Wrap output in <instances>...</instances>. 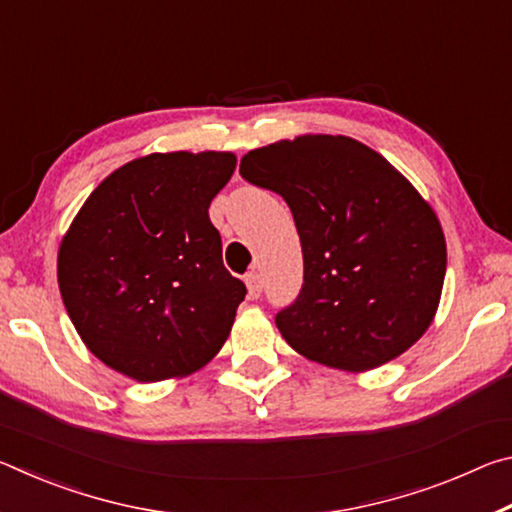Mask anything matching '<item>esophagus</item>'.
Segmentation results:
<instances>
[{
	"instance_id": "esophagus-1",
	"label": "esophagus",
	"mask_w": 512,
	"mask_h": 512,
	"mask_svg": "<svg viewBox=\"0 0 512 512\" xmlns=\"http://www.w3.org/2000/svg\"><path fill=\"white\" fill-rule=\"evenodd\" d=\"M246 287H248L250 298L262 296V275H259V271H250L246 275Z\"/></svg>"
}]
</instances>
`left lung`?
Returning a JSON list of instances; mask_svg holds the SVG:
<instances>
[{"mask_svg":"<svg viewBox=\"0 0 512 512\" xmlns=\"http://www.w3.org/2000/svg\"><path fill=\"white\" fill-rule=\"evenodd\" d=\"M239 173L280 194L296 221L305 275L275 314L293 350L368 370L427 332L443 291L445 235L391 162L350 137L305 135L250 151Z\"/></svg>","mask_w":512,"mask_h":512,"instance_id":"1","label":"left lung"}]
</instances>
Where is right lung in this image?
Returning <instances> with one entry per match:
<instances>
[{
  "instance_id": "right-lung-1",
  "label": "right lung",
  "mask_w": 512,
  "mask_h": 512,
  "mask_svg": "<svg viewBox=\"0 0 512 512\" xmlns=\"http://www.w3.org/2000/svg\"><path fill=\"white\" fill-rule=\"evenodd\" d=\"M232 153H153L94 189L58 250V287L92 354L137 381L203 368L246 296L223 266L210 203Z\"/></svg>"
}]
</instances>
